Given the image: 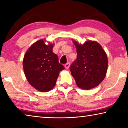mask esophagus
Instances as JSON below:
<instances>
[{
  "label": "esophagus",
  "instance_id": "34e87169",
  "mask_svg": "<svg viewBox=\"0 0 128 128\" xmlns=\"http://www.w3.org/2000/svg\"><path fill=\"white\" fill-rule=\"evenodd\" d=\"M64 66H65V68H66V69H68L69 68V66H70V63H69V62H67L66 64L64 65Z\"/></svg>",
  "mask_w": 128,
  "mask_h": 128
}]
</instances>
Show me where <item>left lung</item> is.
Returning a JSON list of instances; mask_svg holds the SVG:
<instances>
[{"instance_id": "left-lung-1", "label": "left lung", "mask_w": 128, "mask_h": 128, "mask_svg": "<svg viewBox=\"0 0 128 128\" xmlns=\"http://www.w3.org/2000/svg\"><path fill=\"white\" fill-rule=\"evenodd\" d=\"M76 47L77 57L70 66V70L77 85L84 90L98 86L104 78L107 70L108 59L105 51L98 42L92 40Z\"/></svg>"}]
</instances>
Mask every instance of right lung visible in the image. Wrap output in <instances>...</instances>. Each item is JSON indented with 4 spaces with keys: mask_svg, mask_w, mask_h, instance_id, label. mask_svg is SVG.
Returning <instances> with one entry per match:
<instances>
[{
    "mask_svg": "<svg viewBox=\"0 0 128 128\" xmlns=\"http://www.w3.org/2000/svg\"><path fill=\"white\" fill-rule=\"evenodd\" d=\"M40 40L30 46L23 60V68L28 82L33 87L47 92L55 86L59 73L65 69L52 52L53 45Z\"/></svg>",
    "mask_w": 128,
    "mask_h": 128,
    "instance_id": "add662e5",
    "label": "right lung"
}]
</instances>
